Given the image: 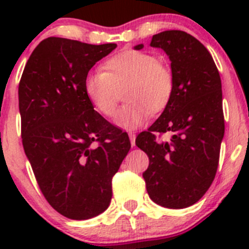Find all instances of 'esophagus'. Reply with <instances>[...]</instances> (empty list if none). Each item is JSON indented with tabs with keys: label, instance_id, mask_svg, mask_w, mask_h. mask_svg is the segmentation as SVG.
Segmentation results:
<instances>
[{
	"label": "esophagus",
	"instance_id": "1",
	"mask_svg": "<svg viewBox=\"0 0 249 249\" xmlns=\"http://www.w3.org/2000/svg\"><path fill=\"white\" fill-rule=\"evenodd\" d=\"M128 136H129V141H131V144L132 146H135V143H136L135 132H128Z\"/></svg>",
	"mask_w": 249,
	"mask_h": 249
}]
</instances>
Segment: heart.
Segmentation results:
<instances>
[{"label": "heart", "mask_w": 249, "mask_h": 249, "mask_svg": "<svg viewBox=\"0 0 249 249\" xmlns=\"http://www.w3.org/2000/svg\"><path fill=\"white\" fill-rule=\"evenodd\" d=\"M124 91L127 103L116 118L118 126L136 129L148 120L151 111H163L172 98L175 78L171 68L144 51L128 50L111 57L103 70L91 72L85 80V93L96 111L114 117Z\"/></svg>", "instance_id": "b5f03b06"}]
</instances>
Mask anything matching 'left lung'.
Returning <instances> with one entry per match:
<instances>
[{
    "label": "left lung",
    "instance_id": "left-lung-1",
    "mask_svg": "<svg viewBox=\"0 0 249 249\" xmlns=\"http://www.w3.org/2000/svg\"><path fill=\"white\" fill-rule=\"evenodd\" d=\"M151 47L162 48L169 57L175 89L136 144L149 158L143 172L149 198L166 208H186L203 197L218 167L224 136L221 77L208 50L183 31L155 35ZM156 131H171V141L157 142Z\"/></svg>",
    "mask_w": 249,
    "mask_h": 249
}]
</instances>
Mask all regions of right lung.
<instances>
[{"label":"right lung","instance_id":"add662e5","mask_svg":"<svg viewBox=\"0 0 249 249\" xmlns=\"http://www.w3.org/2000/svg\"><path fill=\"white\" fill-rule=\"evenodd\" d=\"M116 47L48 37L19 81L23 149L45 198L67 218L108 208L112 177L131 148L126 132L94 111L85 93L89 70Z\"/></svg>","mask_w":249,"mask_h":249}]
</instances>
